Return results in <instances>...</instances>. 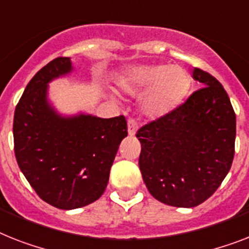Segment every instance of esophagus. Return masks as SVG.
<instances>
[{
    "mask_svg": "<svg viewBox=\"0 0 249 249\" xmlns=\"http://www.w3.org/2000/svg\"><path fill=\"white\" fill-rule=\"evenodd\" d=\"M127 124H128V135L129 136H133V135H135L137 131L136 121L132 120V118H129L128 122H127Z\"/></svg>",
    "mask_w": 249,
    "mask_h": 249,
    "instance_id": "obj_1",
    "label": "esophagus"
}]
</instances>
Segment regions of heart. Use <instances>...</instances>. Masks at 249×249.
I'll return each mask as SVG.
<instances>
[{
    "instance_id": "b5f03b06",
    "label": "heart",
    "mask_w": 249,
    "mask_h": 249,
    "mask_svg": "<svg viewBox=\"0 0 249 249\" xmlns=\"http://www.w3.org/2000/svg\"><path fill=\"white\" fill-rule=\"evenodd\" d=\"M117 86L124 94L141 95L143 116L157 120L173 112L191 88V76L179 66L140 65L123 71Z\"/></svg>"
}]
</instances>
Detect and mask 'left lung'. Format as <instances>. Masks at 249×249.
Masks as SVG:
<instances>
[{"mask_svg": "<svg viewBox=\"0 0 249 249\" xmlns=\"http://www.w3.org/2000/svg\"><path fill=\"white\" fill-rule=\"evenodd\" d=\"M203 88L169 114L137 131L139 166L151 196L176 207H195L219 188L231 170L235 113L223 85L200 69Z\"/></svg>", "mask_w": 249, "mask_h": 249, "instance_id": "obj_1", "label": "left lung"}]
</instances>
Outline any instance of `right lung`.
Listing matches in <instances>:
<instances>
[{
	"mask_svg": "<svg viewBox=\"0 0 249 249\" xmlns=\"http://www.w3.org/2000/svg\"><path fill=\"white\" fill-rule=\"evenodd\" d=\"M69 57H58L34 75L14 116V145L18 168L47 203L72 210L99 198L110 166L127 136L123 116L65 117L51 106L48 84L72 71Z\"/></svg>",
	"mask_w": 249,
	"mask_h": 249,
	"instance_id": "1",
	"label": "right lung"
}]
</instances>
